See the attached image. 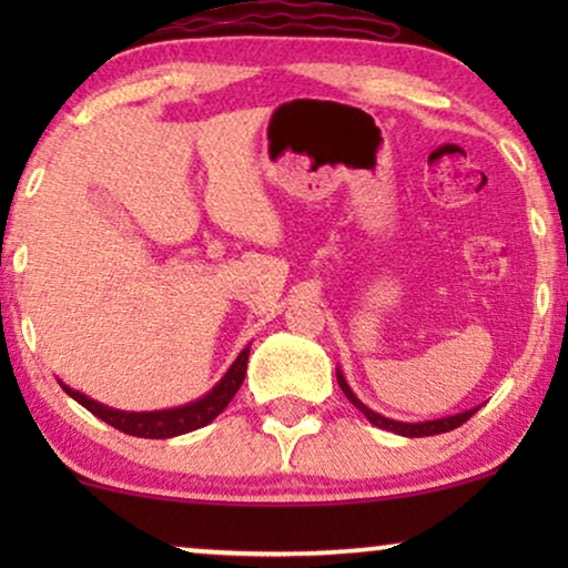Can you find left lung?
I'll return each mask as SVG.
<instances>
[{
    "label": "left lung",
    "mask_w": 568,
    "mask_h": 568,
    "mask_svg": "<svg viewBox=\"0 0 568 568\" xmlns=\"http://www.w3.org/2000/svg\"><path fill=\"white\" fill-rule=\"evenodd\" d=\"M336 377H338L341 390H344L346 398L352 400L354 406L359 408L362 414L369 418V424H375V426H379V429H385V432L400 434V437H434V434L453 432V429H457V426H463L465 422H468V418H470L473 414H476V410L480 408V406H476V408H468V410H463V414H455V416L432 418V422H395V418H387V416H383V414H375V410L364 406V403L354 395L352 387H348L346 377L341 375V369H336Z\"/></svg>",
    "instance_id": "obj_1"
}]
</instances>
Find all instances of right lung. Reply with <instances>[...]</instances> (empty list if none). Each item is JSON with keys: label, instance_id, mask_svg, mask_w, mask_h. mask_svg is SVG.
I'll return each instance as SVG.
<instances>
[{"label": "right lung", "instance_id": "1", "mask_svg": "<svg viewBox=\"0 0 568 568\" xmlns=\"http://www.w3.org/2000/svg\"><path fill=\"white\" fill-rule=\"evenodd\" d=\"M247 356H251V346H245L243 352L237 354V359L230 364V369L224 372V377L204 395V398L191 400V403H185V406H178V408H165V410H119V408L103 406V403L88 398V395L80 390H72V387L61 383V379H59V385L64 387V393L69 395V398H74L80 406L88 408L90 414L103 418V422L111 424L113 429L131 434V437L170 439V437H178V434L196 432V429H201V426L212 424L214 418L230 406V400L235 398V393L240 390V385H243V379H245Z\"/></svg>", "mask_w": 568, "mask_h": 568}]
</instances>
